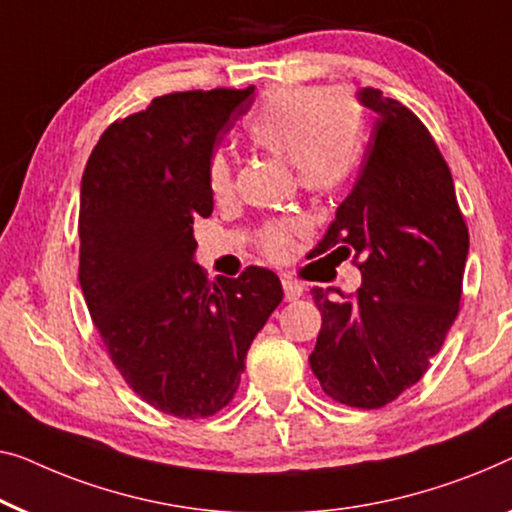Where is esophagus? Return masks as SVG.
Returning <instances> with one entry per match:
<instances>
[{
	"instance_id": "1",
	"label": "esophagus",
	"mask_w": 512,
	"mask_h": 512,
	"mask_svg": "<svg viewBox=\"0 0 512 512\" xmlns=\"http://www.w3.org/2000/svg\"><path fill=\"white\" fill-rule=\"evenodd\" d=\"M281 286H284V295H286L288 302L298 300L300 295H302V284H298V281H293V279H281Z\"/></svg>"
}]
</instances>
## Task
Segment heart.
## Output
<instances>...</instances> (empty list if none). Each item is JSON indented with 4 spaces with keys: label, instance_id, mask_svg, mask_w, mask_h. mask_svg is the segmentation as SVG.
<instances>
[{
    "label": "heart",
    "instance_id": "obj_1",
    "mask_svg": "<svg viewBox=\"0 0 512 512\" xmlns=\"http://www.w3.org/2000/svg\"><path fill=\"white\" fill-rule=\"evenodd\" d=\"M362 127L365 115L351 94L281 85L251 113L247 136L258 150L291 161L295 182L305 194L330 196L351 180L360 164ZM207 187L217 198L233 191V168L224 150H214L207 159ZM295 233V221H268L256 231V242L265 256L284 261Z\"/></svg>",
    "mask_w": 512,
    "mask_h": 512
}]
</instances>
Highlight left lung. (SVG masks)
I'll use <instances>...</instances> for the list:
<instances>
[{"label":"left lung","instance_id":"obj_1","mask_svg":"<svg viewBox=\"0 0 512 512\" xmlns=\"http://www.w3.org/2000/svg\"><path fill=\"white\" fill-rule=\"evenodd\" d=\"M360 101L376 113L365 164L311 256H353L362 286L311 288L323 323L309 365L330 399L381 409L425 376L459 314L469 228L418 115L374 87Z\"/></svg>","mask_w":512,"mask_h":512}]
</instances>
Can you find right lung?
<instances>
[{
	"label": "right lung",
	"instance_id": "add662e5",
	"mask_svg": "<svg viewBox=\"0 0 512 512\" xmlns=\"http://www.w3.org/2000/svg\"><path fill=\"white\" fill-rule=\"evenodd\" d=\"M247 90H191L101 133L80 184L78 279L124 383L182 420L231 404L258 330L284 298L272 270L210 281L191 261L194 221L212 214L207 159L251 106Z\"/></svg>",
	"mask_w": 512,
	"mask_h": 512
}]
</instances>
